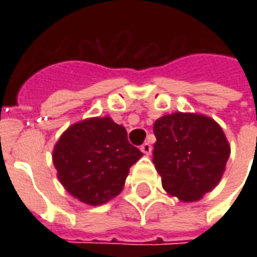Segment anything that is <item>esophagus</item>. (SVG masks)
I'll list each match as a JSON object with an SVG mask.
<instances>
[{
	"label": "esophagus",
	"mask_w": 257,
	"mask_h": 257,
	"mask_svg": "<svg viewBox=\"0 0 257 257\" xmlns=\"http://www.w3.org/2000/svg\"><path fill=\"white\" fill-rule=\"evenodd\" d=\"M140 150H142V153H145L146 156H150L151 154V151H153V147H151L150 143H143V145L140 146Z\"/></svg>",
	"instance_id": "1"
}]
</instances>
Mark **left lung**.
Wrapping results in <instances>:
<instances>
[{
  "mask_svg": "<svg viewBox=\"0 0 257 257\" xmlns=\"http://www.w3.org/2000/svg\"><path fill=\"white\" fill-rule=\"evenodd\" d=\"M154 135L153 162L169 195L195 202L219 184L231 149L213 118L198 112L167 114L154 122Z\"/></svg>",
  "mask_w": 257,
  "mask_h": 257,
  "instance_id": "8db88e82",
  "label": "left lung"
}]
</instances>
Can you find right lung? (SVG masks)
Returning a JSON list of instances; mask_svg holds the SVG:
<instances>
[{"instance_id": "obj_1", "label": "right lung", "mask_w": 257, "mask_h": 257, "mask_svg": "<svg viewBox=\"0 0 257 257\" xmlns=\"http://www.w3.org/2000/svg\"><path fill=\"white\" fill-rule=\"evenodd\" d=\"M142 157L126 129L106 115L70 125L53 147L52 161L66 191L96 206L122 191L129 168Z\"/></svg>"}]
</instances>
